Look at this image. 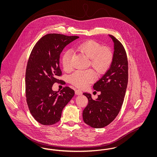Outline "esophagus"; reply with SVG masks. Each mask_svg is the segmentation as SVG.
I'll use <instances>...</instances> for the list:
<instances>
[{
    "instance_id": "1",
    "label": "esophagus",
    "mask_w": 157,
    "mask_h": 157,
    "mask_svg": "<svg viewBox=\"0 0 157 157\" xmlns=\"http://www.w3.org/2000/svg\"><path fill=\"white\" fill-rule=\"evenodd\" d=\"M75 92V94H76V95H82V92L81 90H76Z\"/></svg>"
}]
</instances>
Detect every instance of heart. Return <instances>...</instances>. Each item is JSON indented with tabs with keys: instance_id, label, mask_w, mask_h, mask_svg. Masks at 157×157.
Returning a JSON list of instances; mask_svg holds the SVG:
<instances>
[{
	"instance_id": "obj_1",
	"label": "heart",
	"mask_w": 157,
	"mask_h": 157,
	"mask_svg": "<svg viewBox=\"0 0 157 157\" xmlns=\"http://www.w3.org/2000/svg\"><path fill=\"white\" fill-rule=\"evenodd\" d=\"M76 49L90 59V66L99 73H104L111 66L113 59L111 51L108 48H102L101 45L94 40H88L76 46ZM72 53L66 51L61 58L63 69L69 71L72 67ZM96 79L95 72L91 69L76 71L70 76V81L76 86L85 88Z\"/></svg>"
}]
</instances>
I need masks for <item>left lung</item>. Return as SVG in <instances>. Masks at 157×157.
<instances>
[{"instance_id": "obj_1", "label": "left lung", "mask_w": 157, "mask_h": 157, "mask_svg": "<svg viewBox=\"0 0 157 157\" xmlns=\"http://www.w3.org/2000/svg\"><path fill=\"white\" fill-rule=\"evenodd\" d=\"M114 44L112 63L103 76L93 88L101 94L93 100L92 95L83 93L88 104L82 113L85 124L94 128L107 126L119 113L123 104L128 80L127 53L120 41L109 35Z\"/></svg>"}]
</instances>
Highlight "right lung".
Returning <instances> with one entry per match:
<instances>
[{
    "label": "right lung",
    "instance_id": "add662e5",
    "mask_svg": "<svg viewBox=\"0 0 157 157\" xmlns=\"http://www.w3.org/2000/svg\"><path fill=\"white\" fill-rule=\"evenodd\" d=\"M76 36L51 33L42 37L33 47L28 59L26 75V101L32 115L42 125H51L59 121L64 107L75 92L67 86L60 93L53 91V85L62 75L60 55Z\"/></svg>",
    "mask_w": 157,
    "mask_h": 157
}]
</instances>
